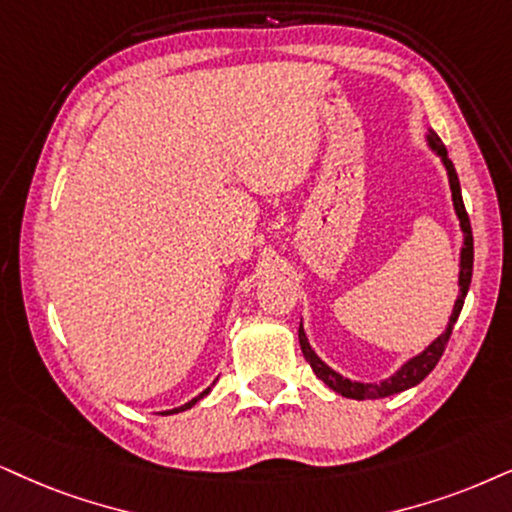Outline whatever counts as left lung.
Wrapping results in <instances>:
<instances>
[{
	"label": "left lung",
	"mask_w": 512,
	"mask_h": 512,
	"mask_svg": "<svg viewBox=\"0 0 512 512\" xmlns=\"http://www.w3.org/2000/svg\"><path fill=\"white\" fill-rule=\"evenodd\" d=\"M425 144H428L430 151L437 155L439 163L444 165L446 177H449V189H451V200H454L456 219H458V224H461L463 243H461V257H458V297L454 302V309H451L449 323H446L444 333L437 335V338L432 340L430 345L423 349V352H418L416 357L406 359L404 364L397 368V371H394L392 375H387V378H383V380H378V383H361V380H349L342 373L335 371V368L328 366L326 361H323L319 354L314 352V347L309 345L307 333H304V328L300 323L297 338H300V347H302L304 359L309 361V366H312L316 378L323 380V383L331 387L333 392H338L347 399H383V397H390V394L409 390V387H416L420 380H423L425 375H428L432 368L437 366V361L442 359L446 342H449L451 331H454V326L458 321V314H461V309H463L465 295H468V288H470V281H472V229H470L468 212H465V205H463L461 181H458L454 163L449 160V153H446L442 139L437 137L435 129L428 127V132H425Z\"/></svg>",
	"instance_id": "8db88e82"
}]
</instances>
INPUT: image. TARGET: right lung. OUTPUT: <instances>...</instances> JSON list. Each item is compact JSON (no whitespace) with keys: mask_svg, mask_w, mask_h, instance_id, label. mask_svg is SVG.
<instances>
[{"mask_svg":"<svg viewBox=\"0 0 512 512\" xmlns=\"http://www.w3.org/2000/svg\"><path fill=\"white\" fill-rule=\"evenodd\" d=\"M215 383H217V380H215ZM215 383H212L210 387H205V390H203V392H200V394H198V397H193L191 401H186V404H181V406H177V409H170V411H165V416H172V413H181V411L191 409V406H196L200 399H203V397H208V394H210V390H212V387H215Z\"/></svg>","mask_w":512,"mask_h":512,"instance_id":"obj_1","label":"right lung"}]
</instances>
